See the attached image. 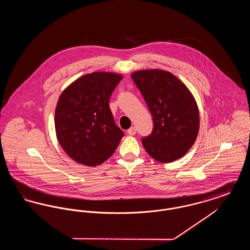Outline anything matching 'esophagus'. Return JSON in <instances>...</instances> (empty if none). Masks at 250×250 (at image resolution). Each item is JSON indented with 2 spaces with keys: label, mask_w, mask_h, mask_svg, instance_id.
Here are the masks:
<instances>
[{
  "label": "esophagus",
  "mask_w": 250,
  "mask_h": 250,
  "mask_svg": "<svg viewBox=\"0 0 250 250\" xmlns=\"http://www.w3.org/2000/svg\"><path fill=\"white\" fill-rule=\"evenodd\" d=\"M136 128L135 127H130L128 130H127V133H128V135H130V136H134L135 134H136Z\"/></svg>",
  "instance_id": "esophagus-1"
}]
</instances>
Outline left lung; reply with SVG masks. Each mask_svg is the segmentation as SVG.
I'll list each match as a JSON object with an SVG mask.
<instances>
[{"label": "left lung", "instance_id": "1", "mask_svg": "<svg viewBox=\"0 0 250 250\" xmlns=\"http://www.w3.org/2000/svg\"><path fill=\"white\" fill-rule=\"evenodd\" d=\"M131 78L153 116L151 135L142 140L151 157L170 163L186 155L200 129V113L189 89L170 72L146 69Z\"/></svg>", "mask_w": 250, "mask_h": 250}]
</instances>
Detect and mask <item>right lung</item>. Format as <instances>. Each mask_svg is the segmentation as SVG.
Wrapping results in <instances>:
<instances>
[{
  "label": "right lung",
  "instance_id": "obj_1",
  "mask_svg": "<svg viewBox=\"0 0 250 250\" xmlns=\"http://www.w3.org/2000/svg\"><path fill=\"white\" fill-rule=\"evenodd\" d=\"M123 76L93 72L77 79L61 94L55 108L57 140L76 162L97 166L118 147L124 132L115 125L109 97Z\"/></svg>",
  "mask_w": 250,
  "mask_h": 250
}]
</instances>
